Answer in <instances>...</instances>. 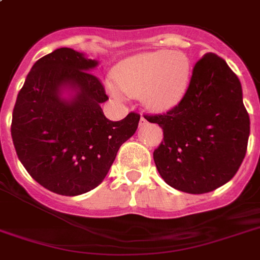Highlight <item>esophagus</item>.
Returning a JSON list of instances; mask_svg holds the SVG:
<instances>
[{"instance_id": "1", "label": "esophagus", "mask_w": 260, "mask_h": 260, "mask_svg": "<svg viewBox=\"0 0 260 260\" xmlns=\"http://www.w3.org/2000/svg\"><path fill=\"white\" fill-rule=\"evenodd\" d=\"M144 125H147V120L142 116V117H140V122H139V126H140V128H143Z\"/></svg>"}]
</instances>
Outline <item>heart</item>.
Instances as JSON below:
<instances>
[{
	"label": "heart",
	"mask_w": 260,
	"mask_h": 260,
	"mask_svg": "<svg viewBox=\"0 0 260 260\" xmlns=\"http://www.w3.org/2000/svg\"><path fill=\"white\" fill-rule=\"evenodd\" d=\"M114 78L116 82H108L114 97L122 98L125 94L142 97L147 108L165 112L185 97L191 78V62L181 51H148L121 60L114 69Z\"/></svg>",
	"instance_id": "b5f03b06"
}]
</instances>
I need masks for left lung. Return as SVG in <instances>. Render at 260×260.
I'll return each instance as SVG.
<instances>
[{
  "instance_id": "obj_1",
  "label": "left lung",
  "mask_w": 260,
  "mask_h": 260,
  "mask_svg": "<svg viewBox=\"0 0 260 260\" xmlns=\"http://www.w3.org/2000/svg\"><path fill=\"white\" fill-rule=\"evenodd\" d=\"M163 129L154 160L167 185L202 194L225 185L246 156L250 116L240 81L222 58L205 54L185 97L163 114L144 116Z\"/></svg>"
}]
</instances>
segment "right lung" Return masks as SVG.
Returning a JSON list of instances; mask_svg holds the SVG:
<instances>
[{"label": "right lung", "instance_id": "obj_1", "mask_svg": "<svg viewBox=\"0 0 260 260\" xmlns=\"http://www.w3.org/2000/svg\"><path fill=\"white\" fill-rule=\"evenodd\" d=\"M97 64L73 48H58L32 66L14 105L10 132L18 159L56 194L79 196L97 187L138 129V113L120 121L105 117L101 104L108 95L90 73Z\"/></svg>", "mask_w": 260, "mask_h": 260}]
</instances>
